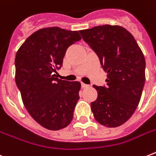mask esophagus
Wrapping results in <instances>:
<instances>
[{
  "instance_id": "34e87169",
  "label": "esophagus",
  "mask_w": 156,
  "mask_h": 156,
  "mask_svg": "<svg viewBox=\"0 0 156 156\" xmlns=\"http://www.w3.org/2000/svg\"><path fill=\"white\" fill-rule=\"evenodd\" d=\"M81 86H82V87L83 88L89 87V85H87V84H85V83H82V84H81Z\"/></svg>"
}]
</instances>
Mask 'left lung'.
I'll return each mask as SVG.
<instances>
[{
  "label": "left lung",
  "instance_id": "1",
  "mask_svg": "<svg viewBox=\"0 0 156 156\" xmlns=\"http://www.w3.org/2000/svg\"><path fill=\"white\" fill-rule=\"evenodd\" d=\"M107 73L106 86L93 85L97 100L94 117L107 127L127 121L137 108L145 84V57L130 32L120 26L103 25L79 30Z\"/></svg>",
  "mask_w": 156,
  "mask_h": 156
}]
</instances>
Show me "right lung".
Here are the masks:
<instances>
[{"label": "right lung", "mask_w": 156, "mask_h": 156, "mask_svg": "<svg viewBox=\"0 0 156 156\" xmlns=\"http://www.w3.org/2000/svg\"><path fill=\"white\" fill-rule=\"evenodd\" d=\"M77 30L48 27L34 32L16 53L15 81L23 102L43 127L59 130L69 125L79 100V82L56 78L66 50L81 40Z\"/></svg>", "instance_id": "1"}]
</instances>
